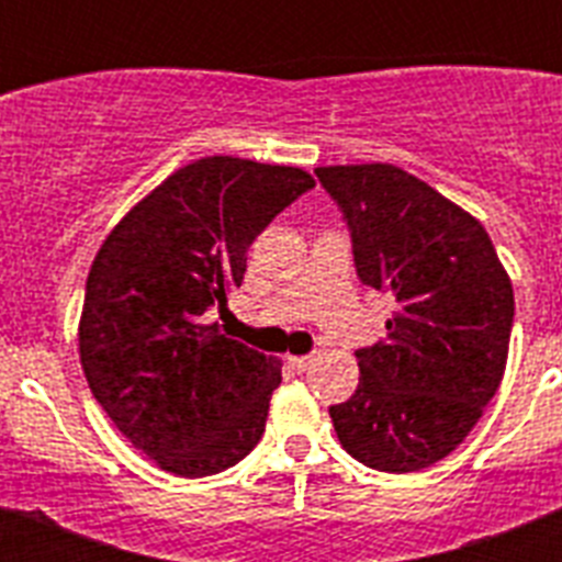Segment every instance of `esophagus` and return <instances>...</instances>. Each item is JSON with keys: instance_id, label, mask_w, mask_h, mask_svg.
I'll return each mask as SVG.
<instances>
[{"instance_id": "obj_1", "label": "esophagus", "mask_w": 562, "mask_h": 562, "mask_svg": "<svg viewBox=\"0 0 562 562\" xmlns=\"http://www.w3.org/2000/svg\"><path fill=\"white\" fill-rule=\"evenodd\" d=\"M286 362H290L295 371H306L312 362H315V357H312V355H290V357H286Z\"/></svg>"}]
</instances>
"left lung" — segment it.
<instances>
[{"instance_id":"obj_1","label":"left lung","mask_w":562,"mask_h":562,"mask_svg":"<svg viewBox=\"0 0 562 562\" xmlns=\"http://www.w3.org/2000/svg\"><path fill=\"white\" fill-rule=\"evenodd\" d=\"M349 222L362 284L391 292L385 342L357 351L360 385L329 416L342 450L414 473L459 448L504 380L513 281L493 238L436 188L391 162L321 166Z\"/></svg>"}]
</instances>
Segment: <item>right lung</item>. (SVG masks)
Returning <instances> with one entry per match:
<instances>
[{"instance_id":"right-lung-1","label":"right lung","mask_w":562,"mask_h":562,"mask_svg":"<svg viewBox=\"0 0 562 562\" xmlns=\"http://www.w3.org/2000/svg\"><path fill=\"white\" fill-rule=\"evenodd\" d=\"M312 186L304 168L213 154L177 168L103 238L78 355L114 428L166 473H222L265 434L284 362L205 315L225 310L258 233Z\"/></svg>"}]
</instances>
